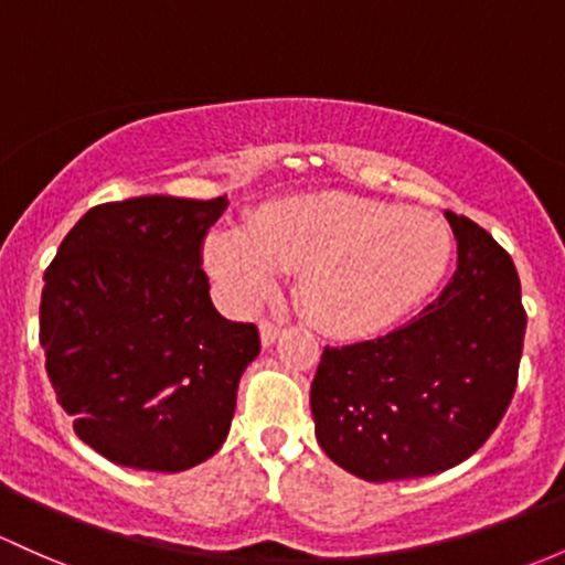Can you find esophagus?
<instances>
[{
    "mask_svg": "<svg viewBox=\"0 0 565 565\" xmlns=\"http://www.w3.org/2000/svg\"><path fill=\"white\" fill-rule=\"evenodd\" d=\"M278 334H281V324H276L273 319L259 321V338H263V345H270Z\"/></svg>",
    "mask_w": 565,
    "mask_h": 565,
    "instance_id": "1",
    "label": "esophagus"
}]
</instances>
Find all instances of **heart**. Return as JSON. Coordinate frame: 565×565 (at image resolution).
<instances>
[{
  "mask_svg": "<svg viewBox=\"0 0 565 565\" xmlns=\"http://www.w3.org/2000/svg\"><path fill=\"white\" fill-rule=\"evenodd\" d=\"M450 252V231L434 214L332 190L278 198L246 231L209 235L206 265L244 306L270 295L281 270H300L306 319L334 338H362L418 306Z\"/></svg>",
  "mask_w": 565,
  "mask_h": 565,
  "instance_id": "obj_1",
  "label": "heart"
}]
</instances>
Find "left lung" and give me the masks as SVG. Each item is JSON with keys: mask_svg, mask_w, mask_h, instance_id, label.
I'll use <instances>...</instances> for the list:
<instances>
[{"mask_svg": "<svg viewBox=\"0 0 565 565\" xmlns=\"http://www.w3.org/2000/svg\"><path fill=\"white\" fill-rule=\"evenodd\" d=\"M448 216V287L383 338L327 345L311 383L321 450L370 482L445 472L482 448L510 407L525 338L512 257L467 216Z\"/></svg>", "mask_w": 565, "mask_h": 565, "instance_id": "1", "label": "left lung"}]
</instances>
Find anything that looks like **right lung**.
I'll list each match as a JSON object with an SVG mask.
<instances>
[{"mask_svg": "<svg viewBox=\"0 0 565 565\" xmlns=\"http://www.w3.org/2000/svg\"><path fill=\"white\" fill-rule=\"evenodd\" d=\"M225 209V195L102 203L47 265V377L74 434L120 467L182 472L231 431L259 332L222 319L209 297L203 241Z\"/></svg>", "mask_w": 565, "mask_h": 565, "instance_id": "right-lung-1", "label": "right lung"}]
</instances>
